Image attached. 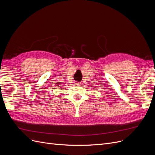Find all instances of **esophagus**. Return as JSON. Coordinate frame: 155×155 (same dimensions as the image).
Here are the masks:
<instances>
[{
    "mask_svg": "<svg viewBox=\"0 0 155 155\" xmlns=\"http://www.w3.org/2000/svg\"><path fill=\"white\" fill-rule=\"evenodd\" d=\"M80 83H79V82H78V81H76V83H75V84H76V85H80Z\"/></svg>",
    "mask_w": 155,
    "mask_h": 155,
    "instance_id": "34e87169",
    "label": "esophagus"
}]
</instances>
